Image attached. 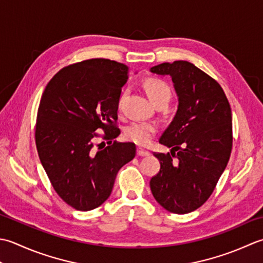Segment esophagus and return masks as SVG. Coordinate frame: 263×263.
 <instances>
[{
	"mask_svg": "<svg viewBox=\"0 0 263 263\" xmlns=\"http://www.w3.org/2000/svg\"><path fill=\"white\" fill-rule=\"evenodd\" d=\"M137 155H139V157H147V155H149V152L146 151V149L142 148V147H138L137 148Z\"/></svg>",
	"mask_w": 263,
	"mask_h": 263,
	"instance_id": "34e87169",
	"label": "esophagus"
}]
</instances>
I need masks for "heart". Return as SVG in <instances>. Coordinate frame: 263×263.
I'll use <instances>...</instances> for the list:
<instances>
[{
    "instance_id": "1",
    "label": "heart",
    "mask_w": 263,
    "mask_h": 263,
    "mask_svg": "<svg viewBox=\"0 0 263 263\" xmlns=\"http://www.w3.org/2000/svg\"><path fill=\"white\" fill-rule=\"evenodd\" d=\"M146 92L155 104L159 105L161 103H167L171 99L173 90L169 86L167 82L160 78H148L145 82ZM125 99V93L122 94L119 101H118V108L121 109L122 102ZM158 132V126L153 122H145V121H134L130 125H128L125 135L128 139H130L134 143L138 145H147L152 141L155 134Z\"/></svg>"
}]
</instances>
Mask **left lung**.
I'll return each mask as SVG.
<instances>
[{"label": "left lung", "instance_id": "8db88e82", "mask_svg": "<svg viewBox=\"0 0 263 263\" xmlns=\"http://www.w3.org/2000/svg\"><path fill=\"white\" fill-rule=\"evenodd\" d=\"M151 71L169 74L179 105L153 152L159 173L149 180L154 199L171 213L185 214L204 204L227 167L233 147L232 109L216 79L189 61L164 62Z\"/></svg>", "mask_w": 263, "mask_h": 263}]
</instances>
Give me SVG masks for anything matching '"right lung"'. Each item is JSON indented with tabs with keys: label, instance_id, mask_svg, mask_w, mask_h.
I'll return each mask as SVG.
<instances>
[{
	"label": "right lung",
	"instance_id": "add662e5",
	"mask_svg": "<svg viewBox=\"0 0 263 263\" xmlns=\"http://www.w3.org/2000/svg\"><path fill=\"white\" fill-rule=\"evenodd\" d=\"M128 73L124 63L88 59L59 70L43 92L37 152L57 194L76 210H93L106 201L118 171L136 155L135 144L116 139L118 101ZM98 137L108 146H95Z\"/></svg>",
	"mask_w": 263,
	"mask_h": 263
}]
</instances>
